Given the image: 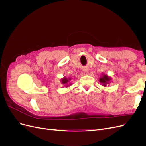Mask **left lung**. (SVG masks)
Returning a JSON list of instances; mask_svg holds the SVG:
<instances>
[{
	"label": "left lung",
	"instance_id": "obj_1",
	"mask_svg": "<svg viewBox=\"0 0 146 146\" xmlns=\"http://www.w3.org/2000/svg\"><path fill=\"white\" fill-rule=\"evenodd\" d=\"M99 80L100 83H102L103 86H106V85L108 83V82H109L110 80H111V78L108 77L107 75H103V76L101 78H100Z\"/></svg>",
	"mask_w": 146,
	"mask_h": 146
}]
</instances>
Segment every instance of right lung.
Wrapping results in <instances>:
<instances>
[{"label": "right lung", "instance_id": "right-lung-1", "mask_svg": "<svg viewBox=\"0 0 146 146\" xmlns=\"http://www.w3.org/2000/svg\"><path fill=\"white\" fill-rule=\"evenodd\" d=\"M69 80H70V78L68 79V78H64L62 79V80H61V83H62L63 84L67 83L69 82Z\"/></svg>", "mask_w": 146, "mask_h": 146}]
</instances>
